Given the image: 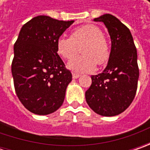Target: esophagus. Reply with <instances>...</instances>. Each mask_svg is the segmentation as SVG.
<instances>
[{
    "label": "esophagus",
    "instance_id": "obj_1",
    "mask_svg": "<svg viewBox=\"0 0 150 150\" xmlns=\"http://www.w3.org/2000/svg\"><path fill=\"white\" fill-rule=\"evenodd\" d=\"M80 77V74L78 73H75V72H72V78L76 79V78H78Z\"/></svg>",
    "mask_w": 150,
    "mask_h": 150
}]
</instances>
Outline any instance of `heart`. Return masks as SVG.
Listing matches in <instances>:
<instances>
[{"mask_svg":"<svg viewBox=\"0 0 150 150\" xmlns=\"http://www.w3.org/2000/svg\"><path fill=\"white\" fill-rule=\"evenodd\" d=\"M82 47L83 56L71 60L67 67L78 73L94 71L97 64H105L110 55L108 42L98 26L85 24L74 28L71 38L62 35L57 41V53L64 59H72L78 53V47Z\"/></svg>","mask_w":150,"mask_h":150,"instance_id":"heart-1","label":"heart"}]
</instances>
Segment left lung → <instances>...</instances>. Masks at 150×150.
<instances>
[{
	"instance_id": "1",
	"label": "left lung",
	"mask_w": 150,
	"mask_h": 150,
	"mask_svg": "<svg viewBox=\"0 0 150 150\" xmlns=\"http://www.w3.org/2000/svg\"><path fill=\"white\" fill-rule=\"evenodd\" d=\"M94 21L104 23L112 45L106 68L91 77L85 98L96 113L111 117L126 110L135 97L139 76L137 49L129 29L117 17L104 14Z\"/></svg>"
}]
</instances>
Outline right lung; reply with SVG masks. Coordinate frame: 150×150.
Returning <instances> with one entry per match:
<instances>
[{"instance_id":"1","label":"right lung","mask_w":150,"mask_h":150,"mask_svg":"<svg viewBox=\"0 0 150 150\" xmlns=\"http://www.w3.org/2000/svg\"><path fill=\"white\" fill-rule=\"evenodd\" d=\"M73 21L38 16L23 25L15 42V90L23 106L35 114H50L64 101L72 73L57 54V41Z\"/></svg>"}]
</instances>
